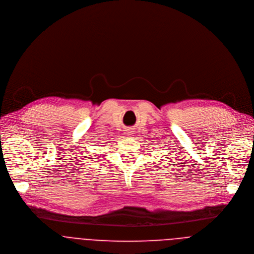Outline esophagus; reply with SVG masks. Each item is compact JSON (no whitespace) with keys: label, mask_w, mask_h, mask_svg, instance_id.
Masks as SVG:
<instances>
[{"label":"esophagus","mask_w":254,"mask_h":254,"mask_svg":"<svg viewBox=\"0 0 254 254\" xmlns=\"http://www.w3.org/2000/svg\"><path fill=\"white\" fill-rule=\"evenodd\" d=\"M129 133H130V132H129Z\"/></svg>","instance_id":"esophagus-1"}]
</instances>
